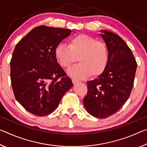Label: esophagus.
Returning <instances> with one entry per match:
<instances>
[{
  "label": "esophagus",
  "instance_id": "obj_1",
  "mask_svg": "<svg viewBox=\"0 0 147 147\" xmlns=\"http://www.w3.org/2000/svg\"><path fill=\"white\" fill-rule=\"evenodd\" d=\"M72 82H73V84H75V83H77V82H79L80 81L78 80H77V79L73 78V79H72Z\"/></svg>",
  "mask_w": 147,
  "mask_h": 147
}]
</instances>
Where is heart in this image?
Here are the masks:
<instances>
[{
    "label": "heart",
    "instance_id": "obj_1",
    "mask_svg": "<svg viewBox=\"0 0 147 147\" xmlns=\"http://www.w3.org/2000/svg\"><path fill=\"white\" fill-rule=\"evenodd\" d=\"M55 56L60 65L65 69L78 59L80 63L69 69L68 73L80 78L102 73L108 63L109 51L105 43L88 35L79 34L69 39L68 45H58Z\"/></svg>",
    "mask_w": 147,
    "mask_h": 147
}]
</instances>
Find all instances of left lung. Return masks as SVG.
<instances>
[{
    "label": "left lung",
    "mask_w": 147,
    "mask_h": 147,
    "mask_svg": "<svg viewBox=\"0 0 147 147\" xmlns=\"http://www.w3.org/2000/svg\"><path fill=\"white\" fill-rule=\"evenodd\" d=\"M101 34L109 51L106 68L97 78L88 82V93L83 102L87 111L104 119L115 113L132 90L137 62L132 52L118 35L106 30Z\"/></svg>",
    "instance_id": "8db88e82"
}]
</instances>
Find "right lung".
Wrapping results in <instances>:
<instances>
[{
	"label": "right lung",
	"instance_id": "1",
	"mask_svg": "<svg viewBox=\"0 0 147 147\" xmlns=\"http://www.w3.org/2000/svg\"><path fill=\"white\" fill-rule=\"evenodd\" d=\"M72 31L39 26L17 45L10 61V78L16 100L38 116L48 115L73 86L57 61L56 46Z\"/></svg>",
	"mask_w": 147,
	"mask_h": 147
}]
</instances>
